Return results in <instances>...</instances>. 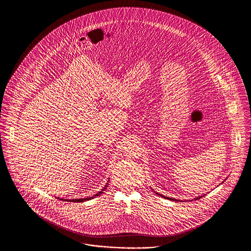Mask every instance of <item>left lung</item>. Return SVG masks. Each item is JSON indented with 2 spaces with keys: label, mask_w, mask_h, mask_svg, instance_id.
<instances>
[{
  "label": "left lung",
  "mask_w": 251,
  "mask_h": 251,
  "mask_svg": "<svg viewBox=\"0 0 251 251\" xmlns=\"http://www.w3.org/2000/svg\"><path fill=\"white\" fill-rule=\"evenodd\" d=\"M160 196H161V195H160ZM162 197H163V196H162ZM202 197H204V196H200V197L196 198L195 200H196V201H198V200H200V199H201V198H202ZM164 198H166L167 200H171V201H176V200H174V199H170V198H167V197H164Z\"/></svg>",
  "instance_id": "8db88e82"
}]
</instances>
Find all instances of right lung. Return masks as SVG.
Returning <instances> with one entry per match:
<instances>
[{"label":"right lung","instance_id":"add662e5","mask_svg":"<svg viewBox=\"0 0 251 251\" xmlns=\"http://www.w3.org/2000/svg\"><path fill=\"white\" fill-rule=\"evenodd\" d=\"M107 186V185H106ZM106 186L103 188V189H101V191L99 192V193H97L96 195H94L93 197H89V198H86V199H78V200H65V201H72V202H83V201H90V200H92V199H94L96 197H98V196H100V195H101L104 190L106 189ZM63 200V199H62Z\"/></svg>","mask_w":251,"mask_h":251}]
</instances>
